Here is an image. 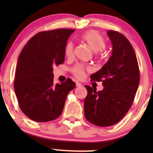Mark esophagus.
I'll return each instance as SVG.
<instances>
[{
  "mask_svg": "<svg viewBox=\"0 0 153 153\" xmlns=\"http://www.w3.org/2000/svg\"><path fill=\"white\" fill-rule=\"evenodd\" d=\"M76 86H82V84H81L80 82H78V81H77V82H76Z\"/></svg>",
  "mask_w": 153,
  "mask_h": 153,
  "instance_id": "esophagus-1",
  "label": "esophagus"
}]
</instances>
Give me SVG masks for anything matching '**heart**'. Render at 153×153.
Returning a JSON list of instances; mask_svg holds the SVG:
<instances>
[{"label": "heart", "mask_w": 153, "mask_h": 153, "mask_svg": "<svg viewBox=\"0 0 153 153\" xmlns=\"http://www.w3.org/2000/svg\"><path fill=\"white\" fill-rule=\"evenodd\" d=\"M81 39L88 44L89 47L94 52H100L103 50L106 47V42L104 38L100 35L96 31L90 30L85 32L81 35ZM74 45L71 41L68 42L65 47L64 52L67 57H72L73 55ZM86 69H89V67L87 66L81 64H78L74 66L72 69V72L75 77L78 78H81L84 77V72Z\"/></svg>", "instance_id": "obj_1"}]
</instances>
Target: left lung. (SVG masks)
<instances>
[{
	"label": "left lung",
	"mask_w": 153,
	"mask_h": 153,
	"mask_svg": "<svg viewBox=\"0 0 153 153\" xmlns=\"http://www.w3.org/2000/svg\"><path fill=\"white\" fill-rule=\"evenodd\" d=\"M112 44V55L100 70L91 75L92 81H101L104 89L97 92L85 85L84 115L89 122L109 126L121 121L135 98L140 81L136 55L127 38L113 30L107 32Z\"/></svg>",
	"instance_id": "obj_1"
}]
</instances>
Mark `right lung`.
Segmentation results:
<instances>
[{"label": "right lung", "instance_id": "right-lung-1", "mask_svg": "<svg viewBox=\"0 0 153 153\" xmlns=\"http://www.w3.org/2000/svg\"><path fill=\"white\" fill-rule=\"evenodd\" d=\"M74 31L58 29L39 32L20 53L14 88L20 108L32 121L47 122L58 118L67 95L75 87L70 78L61 84L53 83V67L64 62V49Z\"/></svg>", "mask_w": 153, "mask_h": 153}]
</instances>
